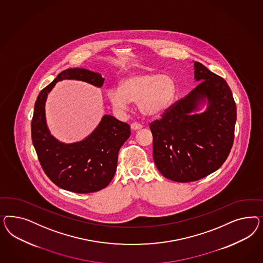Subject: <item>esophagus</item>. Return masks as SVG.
I'll return each mask as SVG.
<instances>
[{
    "instance_id": "esophagus-1",
    "label": "esophagus",
    "mask_w": 263,
    "mask_h": 263,
    "mask_svg": "<svg viewBox=\"0 0 263 263\" xmlns=\"http://www.w3.org/2000/svg\"><path fill=\"white\" fill-rule=\"evenodd\" d=\"M142 125L140 124V123H137V122H133L132 124H131V129L132 130H134V131H136V130H140V129H142Z\"/></svg>"
}]
</instances>
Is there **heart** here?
<instances>
[{"mask_svg": "<svg viewBox=\"0 0 263 263\" xmlns=\"http://www.w3.org/2000/svg\"><path fill=\"white\" fill-rule=\"evenodd\" d=\"M175 83L167 75L152 71L133 73L122 80L120 88H110L108 97L119 109L127 107L129 102L138 103L144 117H162L174 102Z\"/></svg>", "mask_w": 263, "mask_h": 263, "instance_id": "obj_1", "label": "heart"}]
</instances>
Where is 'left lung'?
I'll return each mask as SVG.
<instances>
[{
	"mask_svg": "<svg viewBox=\"0 0 263 263\" xmlns=\"http://www.w3.org/2000/svg\"><path fill=\"white\" fill-rule=\"evenodd\" d=\"M201 83L159 120L151 123L153 160L160 173L176 182H191L214 173L231 152L236 105L224 80L195 62ZM206 103L205 111L197 113Z\"/></svg>",
	"mask_w": 263,
	"mask_h": 263,
	"instance_id": "1",
	"label": "left lung"
}]
</instances>
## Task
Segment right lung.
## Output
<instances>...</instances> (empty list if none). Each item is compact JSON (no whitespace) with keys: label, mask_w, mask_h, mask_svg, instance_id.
I'll use <instances>...</instances> for the list:
<instances>
[{"label":"right lung","mask_w":263,"mask_h":263,"mask_svg":"<svg viewBox=\"0 0 263 263\" xmlns=\"http://www.w3.org/2000/svg\"><path fill=\"white\" fill-rule=\"evenodd\" d=\"M63 80H78L101 88L105 79L97 72L68 68L43 88L34 104L33 146L44 173L57 186L79 194L100 191L109 185L115 175L120 148L131 134L130 126L112 116L105 115L97 127L84 140L72 143L57 140L48 129L45 102L56 83Z\"/></svg>","instance_id":"1"}]
</instances>
